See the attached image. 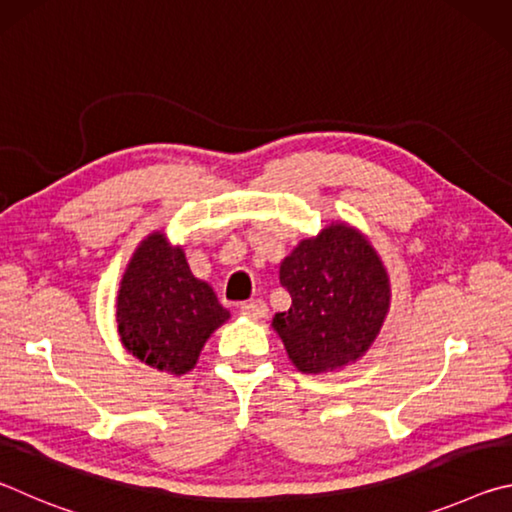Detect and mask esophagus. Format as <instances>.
Returning a JSON list of instances; mask_svg holds the SVG:
<instances>
[{"mask_svg": "<svg viewBox=\"0 0 512 512\" xmlns=\"http://www.w3.org/2000/svg\"><path fill=\"white\" fill-rule=\"evenodd\" d=\"M241 316H246V318H250V320H259V318H264L266 316V302L264 300H248V302H244V305H241Z\"/></svg>", "mask_w": 512, "mask_h": 512, "instance_id": "1", "label": "esophagus"}]
</instances>
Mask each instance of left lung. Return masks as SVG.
<instances>
[{
	"label": "left lung",
	"mask_w": 512,
	"mask_h": 512,
	"mask_svg": "<svg viewBox=\"0 0 512 512\" xmlns=\"http://www.w3.org/2000/svg\"><path fill=\"white\" fill-rule=\"evenodd\" d=\"M291 307L273 318L293 366L305 375L343 370L366 354L391 309V277L368 237L332 221L282 259Z\"/></svg>",
	"instance_id": "1"
}]
</instances>
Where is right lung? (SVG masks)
I'll return each instance as SVG.
<instances>
[{"mask_svg": "<svg viewBox=\"0 0 512 512\" xmlns=\"http://www.w3.org/2000/svg\"><path fill=\"white\" fill-rule=\"evenodd\" d=\"M115 314L124 348L176 377L196 366L205 341L230 318L210 284L192 273L183 246H173L164 230H153L135 248L121 275Z\"/></svg>", "mask_w": 512, "mask_h": 512, "instance_id": "add662e5", "label": "right lung"}]
</instances>
